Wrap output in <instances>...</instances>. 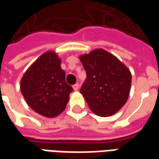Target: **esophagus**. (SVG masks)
Segmentation results:
<instances>
[{"label":"esophagus","mask_w":159,"mask_h":159,"mask_svg":"<svg viewBox=\"0 0 159 159\" xmlns=\"http://www.w3.org/2000/svg\"><path fill=\"white\" fill-rule=\"evenodd\" d=\"M73 89L74 90H77L78 89V88H79V85H78V83H76V84H74V85H73Z\"/></svg>","instance_id":"1"}]
</instances>
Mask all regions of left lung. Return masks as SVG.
<instances>
[{
  "mask_svg": "<svg viewBox=\"0 0 159 159\" xmlns=\"http://www.w3.org/2000/svg\"><path fill=\"white\" fill-rule=\"evenodd\" d=\"M87 78L80 92L90 110L100 117L116 113L126 103L131 87L129 70L104 49L80 56Z\"/></svg>",
  "mask_w": 159,
  "mask_h": 159,
  "instance_id": "1",
  "label": "left lung"
}]
</instances>
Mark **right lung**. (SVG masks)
I'll use <instances>...</instances> for the list:
<instances>
[{
    "label": "right lung",
    "instance_id": "right-lung-1",
    "mask_svg": "<svg viewBox=\"0 0 159 159\" xmlns=\"http://www.w3.org/2000/svg\"><path fill=\"white\" fill-rule=\"evenodd\" d=\"M54 52H44L33 63L20 82L26 103L42 116L54 117L66 109L72 87L66 82V72Z\"/></svg>",
    "mask_w": 159,
    "mask_h": 159
}]
</instances>
